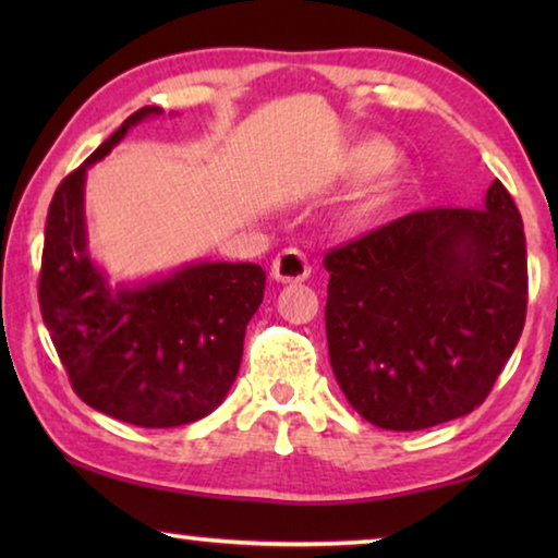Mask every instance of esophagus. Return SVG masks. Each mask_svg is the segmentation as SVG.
Listing matches in <instances>:
<instances>
[{
  "label": "esophagus",
  "instance_id": "obj_1",
  "mask_svg": "<svg viewBox=\"0 0 558 558\" xmlns=\"http://www.w3.org/2000/svg\"><path fill=\"white\" fill-rule=\"evenodd\" d=\"M310 272V260L302 251L298 248H286L282 253H278V258L272 260V278L278 282H302L307 280Z\"/></svg>",
  "mask_w": 558,
  "mask_h": 558
}]
</instances>
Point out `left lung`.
<instances>
[{"label":"left lung","instance_id":"obj_1","mask_svg":"<svg viewBox=\"0 0 558 558\" xmlns=\"http://www.w3.org/2000/svg\"><path fill=\"white\" fill-rule=\"evenodd\" d=\"M327 347L354 411L421 430L475 411L526 317V243L499 179L483 209H423L325 256Z\"/></svg>","mask_w":558,"mask_h":558}]
</instances>
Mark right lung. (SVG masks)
Listing matches in <instances>:
<instances>
[{"label":"right lung","mask_w":558,"mask_h":558,"mask_svg":"<svg viewBox=\"0 0 558 558\" xmlns=\"http://www.w3.org/2000/svg\"><path fill=\"white\" fill-rule=\"evenodd\" d=\"M149 116L162 108L132 112L56 189L39 302L73 391L90 409L132 426L174 428L209 415L229 393L266 270L199 260L137 286H110L88 251L86 172Z\"/></svg>","instance_id":"obj_1"}]
</instances>
